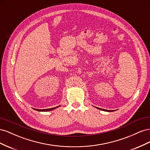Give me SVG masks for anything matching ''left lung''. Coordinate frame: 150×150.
I'll return each instance as SVG.
<instances>
[{
  "label": "left lung",
  "mask_w": 150,
  "mask_h": 150,
  "mask_svg": "<svg viewBox=\"0 0 150 150\" xmlns=\"http://www.w3.org/2000/svg\"><path fill=\"white\" fill-rule=\"evenodd\" d=\"M99 109V110H103V111H108V112H110V111H113L112 110H103V109H101V108H98Z\"/></svg>",
  "instance_id": "1"
}]
</instances>
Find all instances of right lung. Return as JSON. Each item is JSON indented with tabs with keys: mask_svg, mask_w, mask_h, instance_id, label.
<instances>
[{
	"mask_svg": "<svg viewBox=\"0 0 150 150\" xmlns=\"http://www.w3.org/2000/svg\"><path fill=\"white\" fill-rule=\"evenodd\" d=\"M59 106H57V107H55V108H50V109H46V110H39V109H34V110H35L36 111H51V110H54V109H55V108H56Z\"/></svg>",
	"mask_w": 150,
	"mask_h": 150,
	"instance_id": "right-lung-1",
	"label": "right lung"
}]
</instances>
